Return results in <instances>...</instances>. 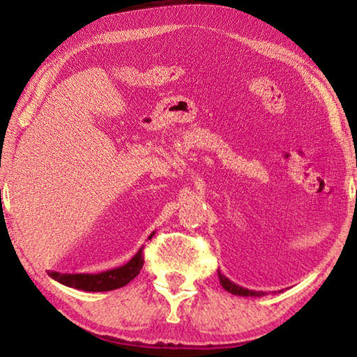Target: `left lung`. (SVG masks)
Instances as JSON below:
<instances>
[{
  "label": "left lung",
  "mask_w": 357,
  "mask_h": 357,
  "mask_svg": "<svg viewBox=\"0 0 357 357\" xmlns=\"http://www.w3.org/2000/svg\"><path fill=\"white\" fill-rule=\"evenodd\" d=\"M219 280H220V285L231 294H236V296H264L263 291H252V289H247L244 287L236 285V283L227 279V277L223 274H220V271H219Z\"/></svg>",
  "instance_id": "1"
}]
</instances>
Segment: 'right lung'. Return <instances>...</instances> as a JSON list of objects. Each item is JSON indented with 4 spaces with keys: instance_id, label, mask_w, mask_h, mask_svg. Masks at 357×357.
I'll return each instance as SVG.
<instances>
[{
    "instance_id": "1",
    "label": "right lung",
    "mask_w": 357,
    "mask_h": 357,
    "mask_svg": "<svg viewBox=\"0 0 357 357\" xmlns=\"http://www.w3.org/2000/svg\"><path fill=\"white\" fill-rule=\"evenodd\" d=\"M153 236V234H151ZM143 249L138 250L134 257L130 258L129 263L119 268H114L105 273L99 274H61V273H48L53 280L63 283L66 287L83 289V291H112V289L121 288L128 285L130 280H134L135 277L140 274L143 268Z\"/></svg>"
}]
</instances>
